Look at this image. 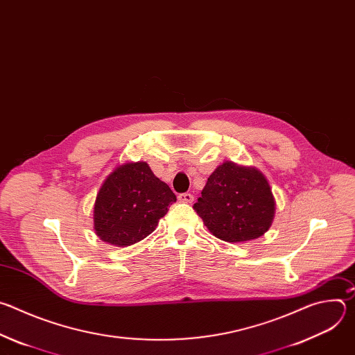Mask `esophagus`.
Listing matches in <instances>:
<instances>
[{
  "instance_id": "1",
  "label": "esophagus",
  "mask_w": 355,
  "mask_h": 355,
  "mask_svg": "<svg viewBox=\"0 0 355 355\" xmlns=\"http://www.w3.org/2000/svg\"><path fill=\"white\" fill-rule=\"evenodd\" d=\"M178 200H180V202H184V204H192V202H193V195L189 193V192L180 193V195H178Z\"/></svg>"
}]
</instances>
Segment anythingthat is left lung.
<instances>
[{
  "instance_id": "1",
  "label": "left lung",
  "mask_w": 355,
  "mask_h": 355,
  "mask_svg": "<svg viewBox=\"0 0 355 355\" xmlns=\"http://www.w3.org/2000/svg\"><path fill=\"white\" fill-rule=\"evenodd\" d=\"M193 209L215 237L243 243L271 227L275 198L260 170L225 162L209 175Z\"/></svg>"
}]
</instances>
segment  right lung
Segmentation results:
<instances>
[{"label": "right lung", "mask_w": 355, "mask_h": 355, "mask_svg": "<svg viewBox=\"0 0 355 355\" xmlns=\"http://www.w3.org/2000/svg\"><path fill=\"white\" fill-rule=\"evenodd\" d=\"M175 200L170 187L146 162L123 163L105 178L96 193L95 234L116 247L132 245L156 230Z\"/></svg>", "instance_id": "right-lung-1"}]
</instances>
